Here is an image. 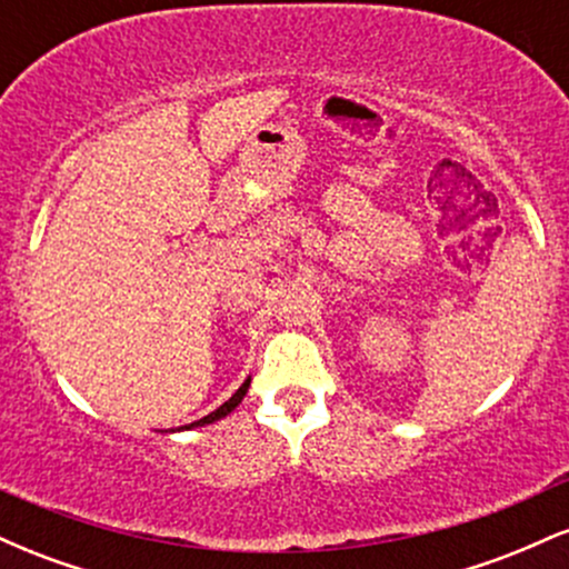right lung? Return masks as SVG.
<instances>
[{
	"label": "right lung",
	"mask_w": 569,
	"mask_h": 569,
	"mask_svg": "<svg viewBox=\"0 0 569 569\" xmlns=\"http://www.w3.org/2000/svg\"><path fill=\"white\" fill-rule=\"evenodd\" d=\"M248 385H251V380H246L243 385H240V388H238V393H234V396L230 398V401H224V403H221V407H219L217 411H211V415H206V417H202V420L192 422V426H184V428L189 430V428H198V426H208V422H217V420H221V417H227V415H230V411H232L234 407H238L240 401H243V396L248 393Z\"/></svg>",
	"instance_id": "add662e5"
}]
</instances>
